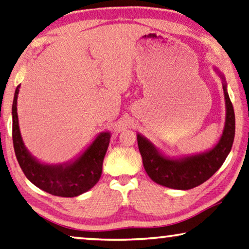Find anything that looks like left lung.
I'll list each match as a JSON object with an SVG mask.
<instances>
[{
	"label": "left lung",
	"instance_id": "left-lung-1",
	"mask_svg": "<svg viewBox=\"0 0 249 249\" xmlns=\"http://www.w3.org/2000/svg\"><path fill=\"white\" fill-rule=\"evenodd\" d=\"M214 72L222 80L226 103V121L218 142L206 151L170 157L163 153L145 136L138 133V145L143 167L155 183L174 190H191L209 179L225 162L234 139V111L231 104L227 82L218 68Z\"/></svg>",
	"mask_w": 249,
	"mask_h": 249
}]
</instances>
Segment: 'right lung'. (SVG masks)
I'll return each mask as SVG.
<instances>
[{
  "label": "right lung",
  "instance_id": "obj_1",
  "mask_svg": "<svg viewBox=\"0 0 249 249\" xmlns=\"http://www.w3.org/2000/svg\"><path fill=\"white\" fill-rule=\"evenodd\" d=\"M19 89L20 86L17 87L12 104V139L17 159L26 177L35 186L55 196L74 197L88 192L100 179L110 133H99L81 153L70 161L41 162L29 152L21 136L17 113Z\"/></svg>",
  "mask_w": 249,
  "mask_h": 249
}]
</instances>
